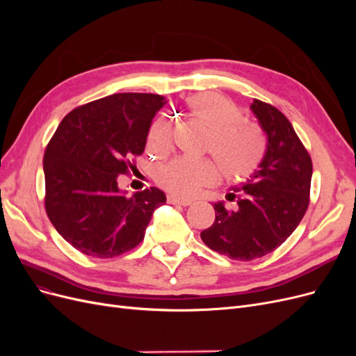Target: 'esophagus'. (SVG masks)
I'll list each match as a JSON object with an SVG mask.
<instances>
[{"label":"esophagus","mask_w":356,"mask_h":356,"mask_svg":"<svg viewBox=\"0 0 356 356\" xmlns=\"http://www.w3.org/2000/svg\"><path fill=\"white\" fill-rule=\"evenodd\" d=\"M168 202L172 204H179V207H188V204L193 203L191 199L186 197H177V196H168Z\"/></svg>","instance_id":"1"}]
</instances>
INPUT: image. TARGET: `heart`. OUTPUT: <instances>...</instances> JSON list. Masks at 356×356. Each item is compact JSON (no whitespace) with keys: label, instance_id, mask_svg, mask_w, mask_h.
<instances>
[{"label":"heart","instance_id":"heart-1","mask_svg":"<svg viewBox=\"0 0 356 356\" xmlns=\"http://www.w3.org/2000/svg\"><path fill=\"white\" fill-rule=\"evenodd\" d=\"M190 108L207 134L204 152H209L220 175L227 181H245L260 168L266 141L255 126L241 123L242 113L227 99L217 95L202 93L193 98ZM168 124L156 122L149 132L152 143L163 144L168 138ZM215 178V169L207 163H193L187 160H174L160 172V181L166 188L178 195H190Z\"/></svg>","mask_w":356,"mask_h":356}]
</instances>
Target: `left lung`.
<instances>
[{
  "label": "left lung",
  "mask_w": 356,
  "mask_h": 356,
  "mask_svg": "<svg viewBox=\"0 0 356 356\" xmlns=\"http://www.w3.org/2000/svg\"><path fill=\"white\" fill-rule=\"evenodd\" d=\"M251 110L267 135L255 174L227 193L233 208L213 203L215 221L200 233L204 245L232 260L251 261L281 246L305 217L310 202L312 159L293 124L276 106L254 99Z\"/></svg>",
  "instance_id": "8db88e82"
}]
</instances>
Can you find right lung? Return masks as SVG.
<instances>
[{"label":"right lung","instance_id":"obj_1","mask_svg":"<svg viewBox=\"0 0 356 356\" xmlns=\"http://www.w3.org/2000/svg\"><path fill=\"white\" fill-rule=\"evenodd\" d=\"M165 105L154 93H115L63 117L44 152V207L75 250L113 258L143 242L165 193L149 187L126 196L118 177L144 153L153 117Z\"/></svg>","mask_w":356,"mask_h":356}]
</instances>
